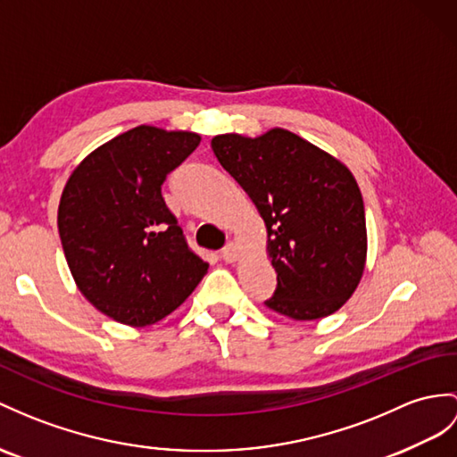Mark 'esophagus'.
Masks as SVG:
<instances>
[{"instance_id":"obj_1","label":"esophagus","mask_w":457,"mask_h":457,"mask_svg":"<svg viewBox=\"0 0 457 457\" xmlns=\"http://www.w3.org/2000/svg\"><path fill=\"white\" fill-rule=\"evenodd\" d=\"M240 258V246L237 242H228L227 248L222 250V260L227 263H235Z\"/></svg>"}]
</instances>
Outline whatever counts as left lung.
Masks as SVG:
<instances>
[{
  "mask_svg": "<svg viewBox=\"0 0 457 457\" xmlns=\"http://www.w3.org/2000/svg\"><path fill=\"white\" fill-rule=\"evenodd\" d=\"M211 147L265 222L277 271L265 306L296 321L337 312L366 265L364 204L353 172L283 128L258 137L222 133Z\"/></svg>",
  "mask_w": 457,
  "mask_h": 457,
  "instance_id": "obj_1",
  "label": "left lung"
}]
</instances>
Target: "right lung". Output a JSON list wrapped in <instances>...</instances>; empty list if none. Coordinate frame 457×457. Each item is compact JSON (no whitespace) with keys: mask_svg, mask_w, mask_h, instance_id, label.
<instances>
[{"mask_svg":"<svg viewBox=\"0 0 457 457\" xmlns=\"http://www.w3.org/2000/svg\"><path fill=\"white\" fill-rule=\"evenodd\" d=\"M199 141L194 131L137 126L88 153L65 182L58 228L73 281L120 324L166 318L207 273L161 194Z\"/></svg>","mask_w":457,"mask_h":457,"instance_id":"right-lung-1","label":"right lung"}]
</instances>
